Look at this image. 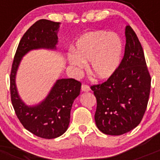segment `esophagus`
Masks as SVG:
<instances>
[{
	"label": "esophagus",
	"instance_id": "34e87169",
	"mask_svg": "<svg viewBox=\"0 0 160 160\" xmlns=\"http://www.w3.org/2000/svg\"><path fill=\"white\" fill-rule=\"evenodd\" d=\"M82 91H84V92H89V91L90 90V88L88 85L83 84L82 86Z\"/></svg>",
	"mask_w": 160,
	"mask_h": 160
}]
</instances>
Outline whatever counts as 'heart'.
Listing matches in <instances>:
<instances>
[{
    "label": "heart",
    "instance_id": "heart-1",
    "mask_svg": "<svg viewBox=\"0 0 160 160\" xmlns=\"http://www.w3.org/2000/svg\"><path fill=\"white\" fill-rule=\"evenodd\" d=\"M123 44L115 32L104 30L87 32L78 39L75 52L68 54L71 66L82 69L90 62V70L98 79H108L115 73L121 63Z\"/></svg>",
    "mask_w": 160,
    "mask_h": 160
}]
</instances>
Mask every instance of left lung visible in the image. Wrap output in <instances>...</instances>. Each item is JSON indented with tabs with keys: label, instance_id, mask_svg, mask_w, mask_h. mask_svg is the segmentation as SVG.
Instances as JSON below:
<instances>
[{
	"label": "left lung",
	"instance_id": "8db88e82",
	"mask_svg": "<svg viewBox=\"0 0 160 160\" xmlns=\"http://www.w3.org/2000/svg\"><path fill=\"white\" fill-rule=\"evenodd\" d=\"M125 36V53L115 73L90 87L97 100L96 126L106 135H120L136 128L149 99L152 79L142 46L130 25Z\"/></svg>",
	"mask_w": 160,
	"mask_h": 160
}]
</instances>
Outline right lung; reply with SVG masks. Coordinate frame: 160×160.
I'll return each instance as SVG.
<instances>
[{"mask_svg": "<svg viewBox=\"0 0 160 160\" xmlns=\"http://www.w3.org/2000/svg\"><path fill=\"white\" fill-rule=\"evenodd\" d=\"M59 22L42 19L25 32L14 56L10 73L12 107L24 128L43 138H55L63 135L70 124L73 102L80 94L81 82L73 78L58 79L43 101L27 106L20 98L16 75L22 58L32 49H56L58 42Z\"/></svg>", "mask_w": 160, "mask_h": 160, "instance_id": "obj_1", "label": "right lung"}]
</instances>
